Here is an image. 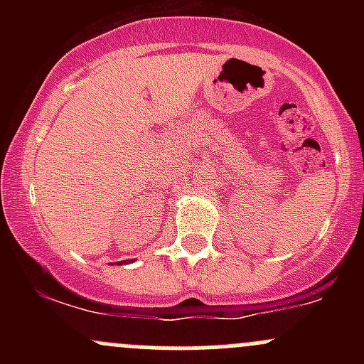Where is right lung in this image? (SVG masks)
<instances>
[{
	"label": "right lung",
	"instance_id": "right-lung-1",
	"mask_svg": "<svg viewBox=\"0 0 364 364\" xmlns=\"http://www.w3.org/2000/svg\"><path fill=\"white\" fill-rule=\"evenodd\" d=\"M132 262H133V260H132ZM123 263H128V262H124V260H123V262H118V265H123Z\"/></svg>",
	"mask_w": 364,
	"mask_h": 364
}]
</instances>
